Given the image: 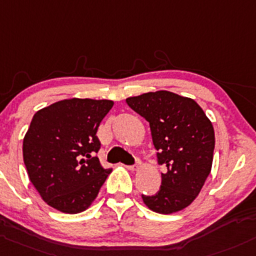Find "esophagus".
<instances>
[{
  "label": "esophagus",
  "mask_w": 256,
  "mask_h": 256,
  "mask_svg": "<svg viewBox=\"0 0 256 256\" xmlns=\"http://www.w3.org/2000/svg\"><path fill=\"white\" fill-rule=\"evenodd\" d=\"M126 168H128V170H138V169L140 168H141V163H140V162H137L136 164H135V166H126Z\"/></svg>",
  "instance_id": "1"
}]
</instances>
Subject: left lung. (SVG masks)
<instances>
[{"instance_id": "1", "label": "left lung", "mask_w": 256, "mask_h": 256, "mask_svg": "<svg viewBox=\"0 0 256 256\" xmlns=\"http://www.w3.org/2000/svg\"><path fill=\"white\" fill-rule=\"evenodd\" d=\"M126 103L150 122L158 162L166 166L160 192L142 195L157 214H170L192 205L211 173L214 130L202 108L169 90L130 96Z\"/></svg>"}]
</instances>
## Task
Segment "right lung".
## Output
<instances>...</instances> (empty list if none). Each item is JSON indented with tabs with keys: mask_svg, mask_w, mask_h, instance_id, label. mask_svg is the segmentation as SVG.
<instances>
[{
	"mask_svg": "<svg viewBox=\"0 0 256 256\" xmlns=\"http://www.w3.org/2000/svg\"><path fill=\"white\" fill-rule=\"evenodd\" d=\"M114 102L64 99L38 110L23 138V160L40 198L64 214L86 211L112 173L92 157L99 125Z\"/></svg>",
	"mask_w": 256,
	"mask_h": 256,
	"instance_id": "obj_1",
	"label": "right lung"
}]
</instances>
